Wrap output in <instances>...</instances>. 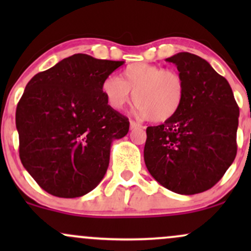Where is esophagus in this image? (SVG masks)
Instances as JSON below:
<instances>
[{
    "label": "esophagus",
    "instance_id": "34e87169",
    "mask_svg": "<svg viewBox=\"0 0 251 251\" xmlns=\"http://www.w3.org/2000/svg\"><path fill=\"white\" fill-rule=\"evenodd\" d=\"M129 128L131 129H140V128H143V126L140 125V124H138V123H135V122H129Z\"/></svg>",
    "mask_w": 251,
    "mask_h": 251
}]
</instances>
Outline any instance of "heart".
<instances>
[{
    "mask_svg": "<svg viewBox=\"0 0 251 251\" xmlns=\"http://www.w3.org/2000/svg\"><path fill=\"white\" fill-rule=\"evenodd\" d=\"M185 92V80L179 72L145 62L131 63L119 79L108 76L101 82V93L109 107L120 111L133 93L138 114L154 123L174 118L183 105Z\"/></svg>",
    "mask_w": 251,
    "mask_h": 251,
    "instance_id": "b5f03b06",
    "label": "heart"
}]
</instances>
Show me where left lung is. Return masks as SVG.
I'll return each instance as SVG.
<instances>
[{
	"label": "left lung",
	"instance_id": "8db88e82",
	"mask_svg": "<svg viewBox=\"0 0 251 251\" xmlns=\"http://www.w3.org/2000/svg\"><path fill=\"white\" fill-rule=\"evenodd\" d=\"M166 61L185 80V99L174 118L146 128L144 160L164 188L200 194L211 189L234 162L240 108L229 82L206 60L181 51Z\"/></svg>",
	"mask_w": 251,
	"mask_h": 251
}]
</instances>
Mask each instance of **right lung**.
<instances>
[{
	"label": "right lung",
	"mask_w": 251,
	"mask_h": 251,
	"mask_svg": "<svg viewBox=\"0 0 251 251\" xmlns=\"http://www.w3.org/2000/svg\"><path fill=\"white\" fill-rule=\"evenodd\" d=\"M122 65L74 54L25 86L16 107L20 159L48 194L81 197L102 180L112 142L129 128L101 93V82Z\"/></svg>",
	"instance_id": "add662e5"
}]
</instances>
